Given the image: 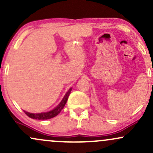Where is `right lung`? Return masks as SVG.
<instances>
[{"mask_svg":"<svg viewBox=\"0 0 153 153\" xmlns=\"http://www.w3.org/2000/svg\"><path fill=\"white\" fill-rule=\"evenodd\" d=\"M72 91V88H70L69 91L66 93V94L65 95L64 98H63L61 102L59 103L58 106L54 108V109L51 110L50 111L48 112H44V113H38V114H34V113H29V112L25 111H24V113L29 117H30L31 119H39V120H44V119H49L51 118H53V117H56L57 115L59 114V112L62 110V108H64L65 105L68 101V97H69L70 94Z\"/></svg>","mask_w":153,"mask_h":153,"instance_id":"add662e5","label":"right lung"}]
</instances>
